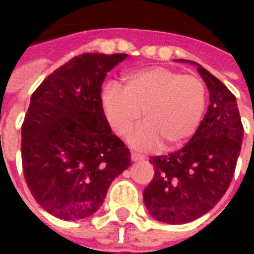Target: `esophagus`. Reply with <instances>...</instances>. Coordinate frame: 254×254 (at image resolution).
<instances>
[{"label":"esophagus","mask_w":254,"mask_h":254,"mask_svg":"<svg viewBox=\"0 0 254 254\" xmlns=\"http://www.w3.org/2000/svg\"><path fill=\"white\" fill-rule=\"evenodd\" d=\"M130 158L133 162H135V161H141V159H143L145 157H143L142 154H139V153H135V151H131V155Z\"/></svg>","instance_id":"obj_1"}]
</instances>
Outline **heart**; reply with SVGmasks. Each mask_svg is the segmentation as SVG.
<instances>
[{
  "label": "heart",
  "instance_id": "heart-1",
  "mask_svg": "<svg viewBox=\"0 0 254 254\" xmlns=\"http://www.w3.org/2000/svg\"><path fill=\"white\" fill-rule=\"evenodd\" d=\"M108 123L119 135H127L141 119L129 141L151 149L165 142L166 149L187 142L197 130L207 104V88L200 77L154 67L129 75L125 88L109 83L101 93Z\"/></svg>",
  "mask_w": 254,
  "mask_h": 254
}]
</instances>
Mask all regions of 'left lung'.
<instances>
[{"mask_svg": "<svg viewBox=\"0 0 254 254\" xmlns=\"http://www.w3.org/2000/svg\"><path fill=\"white\" fill-rule=\"evenodd\" d=\"M189 63L196 65L208 88L209 107L186 146L151 157L154 178L143 190L149 213L166 224L199 219L220 201L232 182L244 135L232 92L200 64Z\"/></svg>", "mask_w": 254, "mask_h": 254, "instance_id": "left-lung-1", "label": "left lung"}]
</instances>
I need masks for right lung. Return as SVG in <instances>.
<instances>
[{"label": "right lung", "mask_w": 254, "mask_h": 254, "mask_svg": "<svg viewBox=\"0 0 254 254\" xmlns=\"http://www.w3.org/2000/svg\"><path fill=\"white\" fill-rule=\"evenodd\" d=\"M127 54H83L42 81L22 125V167L42 208L63 220L91 216L130 151L112 133L101 85Z\"/></svg>", "instance_id": "add662e5"}]
</instances>
